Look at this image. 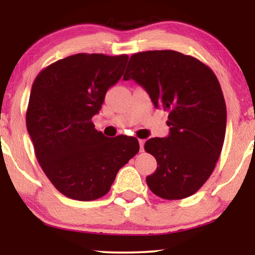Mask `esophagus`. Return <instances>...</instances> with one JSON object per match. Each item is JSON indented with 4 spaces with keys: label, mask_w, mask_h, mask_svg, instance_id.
<instances>
[{
    "label": "esophagus",
    "mask_w": 255,
    "mask_h": 255,
    "mask_svg": "<svg viewBox=\"0 0 255 255\" xmlns=\"http://www.w3.org/2000/svg\"><path fill=\"white\" fill-rule=\"evenodd\" d=\"M144 144H145L144 139H139V145H140V151H142V149H144Z\"/></svg>",
    "instance_id": "obj_1"
}]
</instances>
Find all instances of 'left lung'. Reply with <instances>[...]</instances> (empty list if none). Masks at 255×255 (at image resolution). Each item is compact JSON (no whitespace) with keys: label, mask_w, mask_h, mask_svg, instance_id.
Returning a JSON list of instances; mask_svg holds the SVG:
<instances>
[{"label":"left lung","mask_w":255,"mask_h":255,"mask_svg":"<svg viewBox=\"0 0 255 255\" xmlns=\"http://www.w3.org/2000/svg\"><path fill=\"white\" fill-rule=\"evenodd\" d=\"M130 79L169 113L168 137L145 142L158 162L146 177L148 188L165 200L191 196L214 172L224 144L226 106L215 73L180 52L146 51L130 58L123 80Z\"/></svg>","instance_id":"8db88e82"}]
</instances>
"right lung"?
<instances>
[{
	"label": "right lung",
	"mask_w": 255,
	"mask_h": 255,
	"mask_svg": "<svg viewBox=\"0 0 255 255\" xmlns=\"http://www.w3.org/2000/svg\"><path fill=\"white\" fill-rule=\"evenodd\" d=\"M128 60L127 54L79 53L47 66L34 80L27 132L48 180L72 200L104 196L118 170L139 151L137 138H108L92 122Z\"/></svg>",
	"instance_id": "obj_1"
}]
</instances>
